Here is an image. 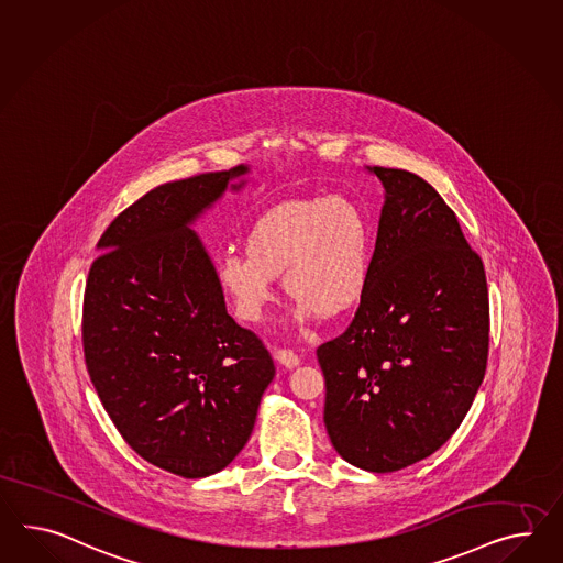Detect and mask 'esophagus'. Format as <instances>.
I'll return each mask as SVG.
<instances>
[{"mask_svg":"<svg viewBox=\"0 0 563 563\" xmlns=\"http://www.w3.org/2000/svg\"><path fill=\"white\" fill-rule=\"evenodd\" d=\"M275 361L277 363H282V365H286V367H296V365H300V357L291 351V349H277L274 353Z\"/></svg>","mask_w":563,"mask_h":563,"instance_id":"1","label":"esophagus"}]
</instances>
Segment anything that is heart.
<instances>
[{
    "mask_svg": "<svg viewBox=\"0 0 563 563\" xmlns=\"http://www.w3.org/2000/svg\"><path fill=\"white\" fill-rule=\"evenodd\" d=\"M245 255L227 253L217 279L234 314L255 324L274 303L282 275L300 317H343L360 303L372 275V231L357 203L306 198L279 203L245 232Z\"/></svg>",
    "mask_w": 563,
    "mask_h": 563,
    "instance_id": "obj_1",
    "label": "heart"
}]
</instances>
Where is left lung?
<instances>
[{
	"label": "left lung",
	"mask_w": 563,
	"mask_h": 563,
	"mask_svg": "<svg viewBox=\"0 0 563 563\" xmlns=\"http://www.w3.org/2000/svg\"><path fill=\"white\" fill-rule=\"evenodd\" d=\"M386 189L369 284L343 334L317 349L332 448L388 474L457 431L486 374L484 263L422 177L369 167Z\"/></svg>",
	"instance_id": "8db88e82"
}]
</instances>
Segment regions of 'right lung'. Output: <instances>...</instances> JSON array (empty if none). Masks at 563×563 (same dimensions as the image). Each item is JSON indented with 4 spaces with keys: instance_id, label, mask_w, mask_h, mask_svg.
Instances as JSON below:
<instances>
[{
    "instance_id": "right-lung-1",
    "label": "right lung",
    "mask_w": 563,
    "mask_h": 563,
    "mask_svg": "<svg viewBox=\"0 0 563 563\" xmlns=\"http://www.w3.org/2000/svg\"><path fill=\"white\" fill-rule=\"evenodd\" d=\"M246 172L151 189L103 231L87 275L91 384L130 448L189 479L217 474L245 448L275 375L260 336L229 317L217 269L189 229Z\"/></svg>"
}]
</instances>
